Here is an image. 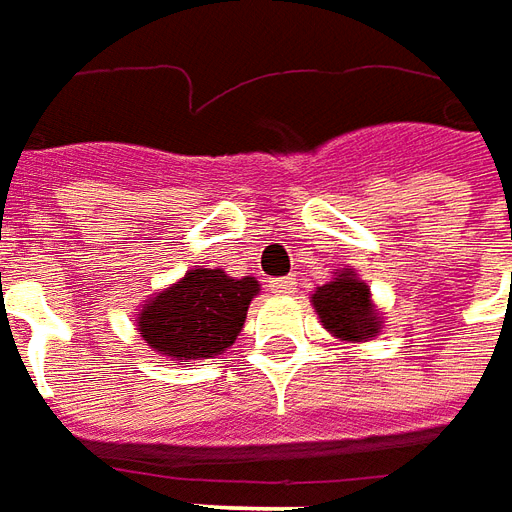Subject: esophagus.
I'll use <instances>...</instances> for the list:
<instances>
[{
	"instance_id": "esophagus-1",
	"label": "esophagus",
	"mask_w": 512,
	"mask_h": 512,
	"mask_svg": "<svg viewBox=\"0 0 512 512\" xmlns=\"http://www.w3.org/2000/svg\"><path fill=\"white\" fill-rule=\"evenodd\" d=\"M294 283L297 281H294L292 275H286V278H270L267 289H270V294H275V297H281V294H292Z\"/></svg>"
}]
</instances>
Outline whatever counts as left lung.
I'll use <instances>...</instances> for the list:
<instances>
[{"instance_id":"left-lung-1","label":"left lung","mask_w":512,"mask_h":512,"mask_svg":"<svg viewBox=\"0 0 512 512\" xmlns=\"http://www.w3.org/2000/svg\"><path fill=\"white\" fill-rule=\"evenodd\" d=\"M313 308L324 327L343 341H365L382 330L368 286L357 281L352 272H341L338 278L319 286V292L313 294Z\"/></svg>"}]
</instances>
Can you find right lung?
<instances>
[{"label": "right lung", "instance_id": "right-lung-1", "mask_svg": "<svg viewBox=\"0 0 512 512\" xmlns=\"http://www.w3.org/2000/svg\"><path fill=\"white\" fill-rule=\"evenodd\" d=\"M259 294L253 278L223 270H190L138 313L141 338L166 357L207 360L237 341L248 305Z\"/></svg>", "mask_w": 512, "mask_h": 512}]
</instances>
